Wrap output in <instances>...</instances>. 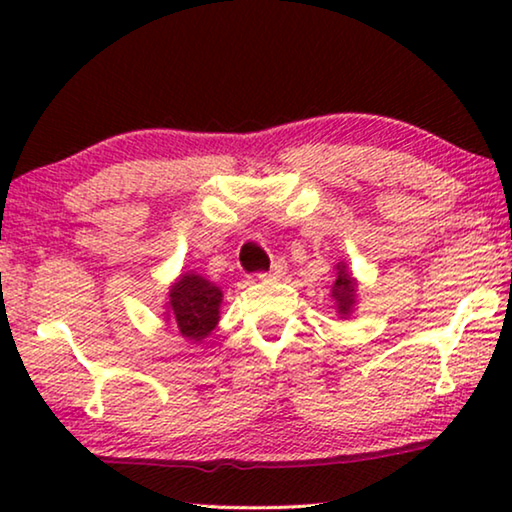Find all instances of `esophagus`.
Here are the masks:
<instances>
[{"instance_id":"34e87169","label":"esophagus","mask_w":512,"mask_h":512,"mask_svg":"<svg viewBox=\"0 0 512 512\" xmlns=\"http://www.w3.org/2000/svg\"><path fill=\"white\" fill-rule=\"evenodd\" d=\"M284 273H287V262H284V259H277V262L271 266V271L262 273L259 277H282Z\"/></svg>"}]
</instances>
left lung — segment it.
Returning a JSON list of instances; mask_svg holds the SVG:
<instances>
[{"mask_svg":"<svg viewBox=\"0 0 512 512\" xmlns=\"http://www.w3.org/2000/svg\"><path fill=\"white\" fill-rule=\"evenodd\" d=\"M332 298L336 302V311L341 318H348L357 305V280L350 275L348 266L343 262L336 264V280L332 284Z\"/></svg>","mask_w":512,"mask_h":512,"instance_id":"8db88e82","label":"left lung"}]
</instances>
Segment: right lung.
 Returning a JSON list of instances; mask_svg holds the SVG:
<instances>
[{"mask_svg":"<svg viewBox=\"0 0 512 512\" xmlns=\"http://www.w3.org/2000/svg\"><path fill=\"white\" fill-rule=\"evenodd\" d=\"M223 293L196 273L180 275L169 289L167 320L187 341L201 343L219 323Z\"/></svg>","mask_w":512,"mask_h":512,"instance_id":"add662e5","label":"right lung"}]
</instances>
